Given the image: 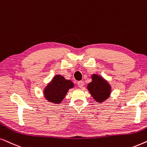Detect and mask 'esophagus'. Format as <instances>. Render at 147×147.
Segmentation results:
<instances>
[{"mask_svg": "<svg viewBox=\"0 0 147 147\" xmlns=\"http://www.w3.org/2000/svg\"><path fill=\"white\" fill-rule=\"evenodd\" d=\"M77 85H78V86H79L80 88H83V85H84V82L82 81H79L77 83Z\"/></svg>", "mask_w": 147, "mask_h": 147, "instance_id": "esophagus-1", "label": "esophagus"}]
</instances>
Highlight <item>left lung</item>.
I'll return each instance as SVG.
<instances>
[{"mask_svg":"<svg viewBox=\"0 0 147 147\" xmlns=\"http://www.w3.org/2000/svg\"><path fill=\"white\" fill-rule=\"evenodd\" d=\"M92 81L87 85V89L92 97L97 102L101 103L108 98L111 93V86L101 76L94 74Z\"/></svg>","mask_w":147,"mask_h":147,"instance_id":"obj_1","label":"left lung"}]
</instances>
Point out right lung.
Returning <instances> with one entry per match:
<instances>
[{"label":"right lung","instance_id":"right-lung-1","mask_svg":"<svg viewBox=\"0 0 147 147\" xmlns=\"http://www.w3.org/2000/svg\"><path fill=\"white\" fill-rule=\"evenodd\" d=\"M73 87L74 84L71 81L65 79L60 75H56L44 89V97L50 102L59 104L66 96L68 90Z\"/></svg>","mask_w":147,"mask_h":147}]
</instances>
